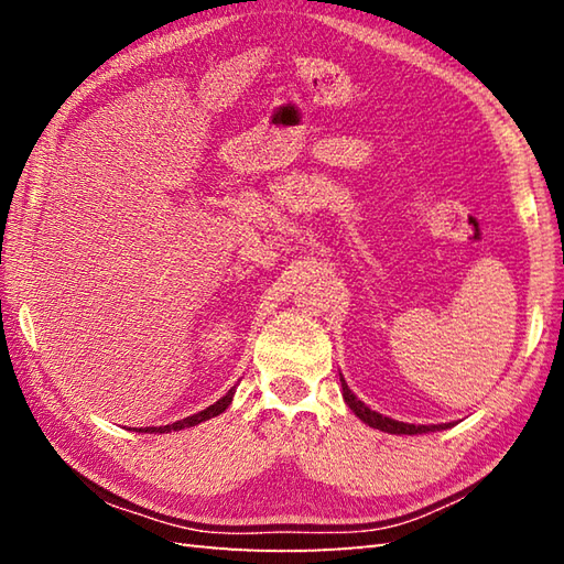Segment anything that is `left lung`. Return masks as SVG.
Here are the masks:
<instances>
[{"label": "left lung", "mask_w": 564, "mask_h": 564, "mask_svg": "<svg viewBox=\"0 0 564 564\" xmlns=\"http://www.w3.org/2000/svg\"><path fill=\"white\" fill-rule=\"evenodd\" d=\"M341 394H344V402L349 404V410L361 419L364 424L373 426L386 431V434H398V436H416V434H429V431H443V429H451V424H406V422H398V419H390L386 414H380L376 410H370L368 404H364L361 400L356 398V394L346 386V380L341 378Z\"/></svg>", "instance_id": "8db88e82"}]
</instances>
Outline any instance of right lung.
Here are the masks:
<instances>
[{"instance_id": "add662e5", "label": "right lung", "mask_w": 564, "mask_h": 564, "mask_svg": "<svg viewBox=\"0 0 564 564\" xmlns=\"http://www.w3.org/2000/svg\"><path fill=\"white\" fill-rule=\"evenodd\" d=\"M232 398H235V388L227 390L218 402H213L210 406H206V410H200L198 414H191L186 419H178V422L166 424V426H145V429H135V431H140V434H172V431H182V429H188V426H196L200 422H206V419H213V416L223 414L227 406H230Z\"/></svg>"}]
</instances>
